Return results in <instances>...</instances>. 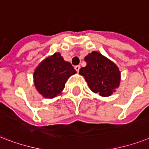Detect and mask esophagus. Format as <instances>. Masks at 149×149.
I'll return each mask as SVG.
<instances>
[{
    "label": "esophagus",
    "instance_id": "34e87169",
    "mask_svg": "<svg viewBox=\"0 0 149 149\" xmlns=\"http://www.w3.org/2000/svg\"><path fill=\"white\" fill-rule=\"evenodd\" d=\"M75 70H77V72H79V69H80V66L79 65H77V66H75Z\"/></svg>",
    "mask_w": 149,
    "mask_h": 149
}]
</instances>
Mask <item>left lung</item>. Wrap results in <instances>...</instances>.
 Returning <instances> with one entry per match:
<instances>
[{"label":"left lung","mask_w":149,"mask_h":149,"mask_svg":"<svg viewBox=\"0 0 149 149\" xmlns=\"http://www.w3.org/2000/svg\"><path fill=\"white\" fill-rule=\"evenodd\" d=\"M86 66L79 70L92 91L102 96H109L119 86L121 72L118 66L99 52L85 56Z\"/></svg>","instance_id":"left-lung-1"}]
</instances>
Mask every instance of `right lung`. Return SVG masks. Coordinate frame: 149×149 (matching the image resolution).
<instances>
[{
    "label": "right lung",
    "mask_w": 149,
    "mask_h": 149,
    "mask_svg": "<svg viewBox=\"0 0 149 149\" xmlns=\"http://www.w3.org/2000/svg\"><path fill=\"white\" fill-rule=\"evenodd\" d=\"M76 72L70 63L65 61L60 53H55L43 60L34 70L35 87L43 97L53 99L61 94L69 77Z\"/></svg>",
    "instance_id": "right-lung-1"
}]
</instances>
